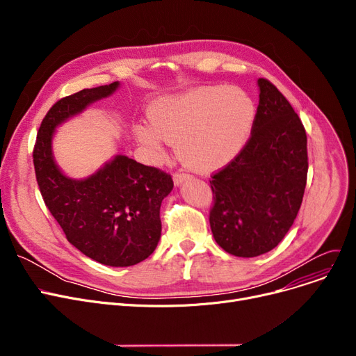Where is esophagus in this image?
<instances>
[{
    "label": "esophagus",
    "mask_w": 356,
    "mask_h": 356,
    "mask_svg": "<svg viewBox=\"0 0 356 356\" xmlns=\"http://www.w3.org/2000/svg\"><path fill=\"white\" fill-rule=\"evenodd\" d=\"M192 179V176L191 175H188V173H176L175 176H173V180H175V183L179 186V184H181L183 181H186V180H191Z\"/></svg>",
    "instance_id": "esophagus-1"
}]
</instances>
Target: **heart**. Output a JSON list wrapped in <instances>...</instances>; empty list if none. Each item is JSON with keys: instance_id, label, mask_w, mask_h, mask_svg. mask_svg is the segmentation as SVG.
<instances>
[{"instance_id": "heart-1", "label": "heart", "mask_w": 356, "mask_h": 356, "mask_svg": "<svg viewBox=\"0 0 356 356\" xmlns=\"http://www.w3.org/2000/svg\"><path fill=\"white\" fill-rule=\"evenodd\" d=\"M255 120L251 97L235 86H204L154 102L152 118L136 127V138L153 160L177 141L179 156L197 172L229 164L248 141Z\"/></svg>"}]
</instances>
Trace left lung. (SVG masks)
Returning <instances> with one entry per match:
<instances>
[{"label":"left lung","mask_w":356,"mask_h":356,"mask_svg":"<svg viewBox=\"0 0 356 356\" xmlns=\"http://www.w3.org/2000/svg\"><path fill=\"white\" fill-rule=\"evenodd\" d=\"M259 102L241 153L211 180V229L220 248L257 257L275 248L291 228L307 181L306 129L270 81L258 79Z\"/></svg>","instance_id":"left-lung-1"}]
</instances>
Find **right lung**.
Here are the masks:
<instances>
[{
  "label": "right lung",
  "mask_w": 356,
  "mask_h": 356,
  "mask_svg": "<svg viewBox=\"0 0 356 356\" xmlns=\"http://www.w3.org/2000/svg\"><path fill=\"white\" fill-rule=\"evenodd\" d=\"M118 82L82 89L56 102L37 133L33 163L47 209L67 241L86 257L109 267L136 266L153 254L161 235L160 207L173 179L157 167L115 156L82 180L65 176L54 163V128L109 97Z\"/></svg>",
  "instance_id": "1"
}]
</instances>
